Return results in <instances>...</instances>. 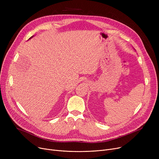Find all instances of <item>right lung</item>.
I'll list each match as a JSON object with an SVG mask.
<instances>
[{"instance_id": "1", "label": "right lung", "mask_w": 159, "mask_h": 159, "mask_svg": "<svg viewBox=\"0 0 159 159\" xmlns=\"http://www.w3.org/2000/svg\"><path fill=\"white\" fill-rule=\"evenodd\" d=\"M33 37V36H32V37H30V39H31V38H32V37Z\"/></svg>"}]
</instances>
